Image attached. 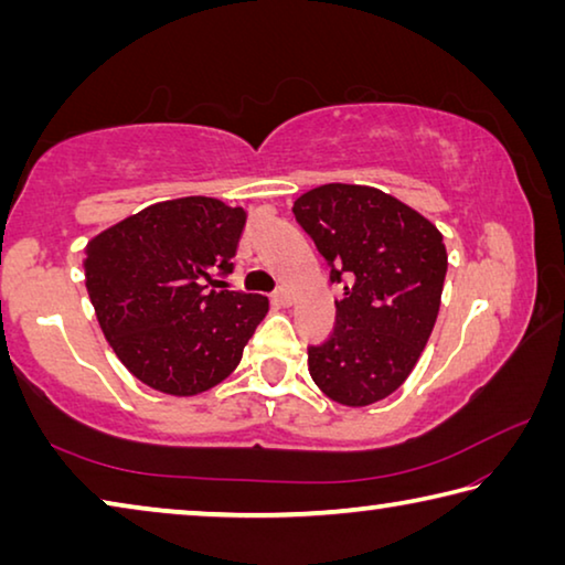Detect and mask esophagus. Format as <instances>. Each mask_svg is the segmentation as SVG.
Segmentation results:
<instances>
[{"label":"esophagus","mask_w":565,"mask_h":565,"mask_svg":"<svg viewBox=\"0 0 565 565\" xmlns=\"http://www.w3.org/2000/svg\"><path fill=\"white\" fill-rule=\"evenodd\" d=\"M271 303H274V306H289V303H291V294H289V289H279V291H274V296H271Z\"/></svg>","instance_id":"34e87169"}]
</instances>
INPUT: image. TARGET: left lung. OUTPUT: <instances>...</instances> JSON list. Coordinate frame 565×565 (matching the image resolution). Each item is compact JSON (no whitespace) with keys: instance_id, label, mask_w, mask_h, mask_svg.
Wrapping results in <instances>:
<instances>
[{"instance_id":"left-lung-1","label":"left lung","mask_w":565,"mask_h":565,"mask_svg":"<svg viewBox=\"0 0 565 565\" xmlns=\"http://www.w3.org/2000/svg\"><path fill=\"white\" fill-rule=\"evenodd\" d=\"M294 216L343 284L337 327L309 347V374L343 406H369L404 384L441 306L448 256L438 228L384 191L323 184Z\"/></svg>"}]
</instances>
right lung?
Here are the masks:
<instances>
[{
  "label": "right lung",
  "mask_w": 565,
  "mask_h": 565,
  "mask_svg": "<svg viewBox=\"0 0 565 565\" xmlns=\"http://www.w3.org/2000/svg\"><path fill=\"white\" fill-rule=\"evenodd\" d=\"M246 224L242 206L184 196L159 202L84 248L94 311L141 384L194 396L232 374L269 311L259 294L222 289Z\"/></svg>",
  "instance_id": "add662e5"
}]
</instances>
